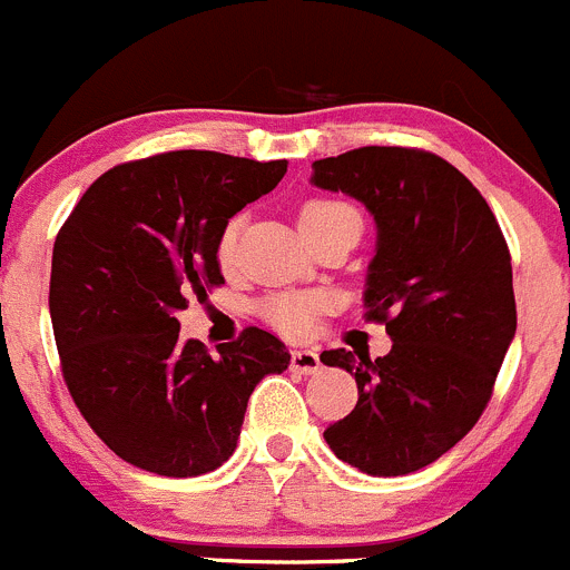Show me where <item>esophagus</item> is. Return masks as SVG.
Segmentation results:
<instances>
[{"label":"esophagus","mask_w":570,"mask_h":570,"mask_svg":"<svg viewBox=\"0 0 570 570\" xmlns=\"http://www.w3.org/2000/svg\"><path fill=\"white\" fill-rule=\"evenodd\" d=\"M291 366L299 375H316L322 370V357L316 350H294L291 352Z\"/></svg>","instance_id":"esophagus-1"}]
</instances>
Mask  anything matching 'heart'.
<instances>
[{
  "mask_svg": "<svg viewBox=\"0 0 570 570\" xmlns=\"http://www.w3.org/2000/svg\"><path fill=\"white\" fill-rule=\"evenodd\" d=\"M344 215H357V213L352 207H346V204H341V200H330V198L307 200L299 213V229H313V226L330 224V220L344 218ZM235 243H237V224H229L218 243V254L224 263H229V259L235 257ZM322 305L324 299L316 294H282L265 302L263 316L268 318L276 330H282V333L305 335L311 333L313 322H316V313Z\"/></svg>",
  "mask_w": 570,
  "mask_h": 570,
  "instance_id": "obj_1",
  "label": "heart"
}]
</instances>
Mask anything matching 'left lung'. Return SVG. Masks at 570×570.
Wrapping results in <instances>:
<instances>
[{
    "mask_svg": "<svg viewBox=\"0 0 570 570\" xmlns=\"http://www.w3.org/2000/svg\"><path fill=\"white\" fill-rule=\"evenodd\" d=\"M311 184L361 200L375 220L363 307L392 338L377 361L322 352L357 383L355 411L324 439L366 475L414 473L479 422L514 338L507 240L479 189L425 150L330 156L313 161Z\"/></svg>",
    "mask_w": 570,
    "mask_h": 570,
    "instance_id": "1",
    "label": "left lung"
}]
</instances>
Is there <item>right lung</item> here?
I'll return each mask as SVG.
<instances>
[{
  "instance_id": "obj_1",
  "label": "right lung",
  "mask_w": 570,
  "mask_h": 570,
  "mask_svg": "<svg viewBox=\"0 0 570 570\" xmlns=\"http://www.w3.org/2000/svg\"><path fill=\"white\" fill-rule=\"evenodd\" d=\"M288 161L173 150L102 173L52 248L50 318L63 381L97 436L170 479L229 462L248 397L291 352L257 327L213 357L176 313L220 285L232 215L271 193Z\"/></svg>"
}]
</instances>
